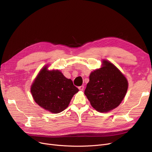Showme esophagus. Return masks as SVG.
<instances>
[{
	"label": "esophagus",
	"instance_id": "34e87169",
	"mask_svg": "<svg viewBox=\"0 0 152 152\" xmlns=\"http://www.w3.org/2000/svg\"><path fill=\"white\" fill-rule=\"evenodd\" d=\"M84 86H79V87H78V89H80V90H81V91H83V90H84Z\"/></svg>",
	"mask_w": 152,
	"mask_h": 152
}]
</instances>
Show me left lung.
<instances>
[{
  "label": "left lung",
  "mask_w": 152,
  "mask_h": 152,
  "mask_svg": "<svg viewBox=\"0 0 152 152\" xmlns=\"http://www.w3.org/2000/svg\"><path fill=\"white\" fill-rule=\"evenodd\" d=\"M127 89L126 77L113 63L103 60L102 67L90 74L84 94L92 107L107 113L119 105Z\"/></svg>",
  "instance_id": "1"
}]
</instances>
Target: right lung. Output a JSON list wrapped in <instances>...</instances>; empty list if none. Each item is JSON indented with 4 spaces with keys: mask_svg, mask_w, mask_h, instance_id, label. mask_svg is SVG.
<instances>
[{
    "mask_svg": "<svg viewBox=\"0 0 152 152\" xmlns=\"http://www.w3.org/2000/svg\"><path fill=\"white\" fill-rule=\"evenodd\" d=\"M46 66L39 72L31 86V93L39 106L58 114L68 107L79 89L70 79L58 70L49 71Z\"/></svg>",
    "mask_w": 152,
    "mask_h": 152,
    "instance_id": "obj_1",
    "label": "right lung"
}]
</instances>
